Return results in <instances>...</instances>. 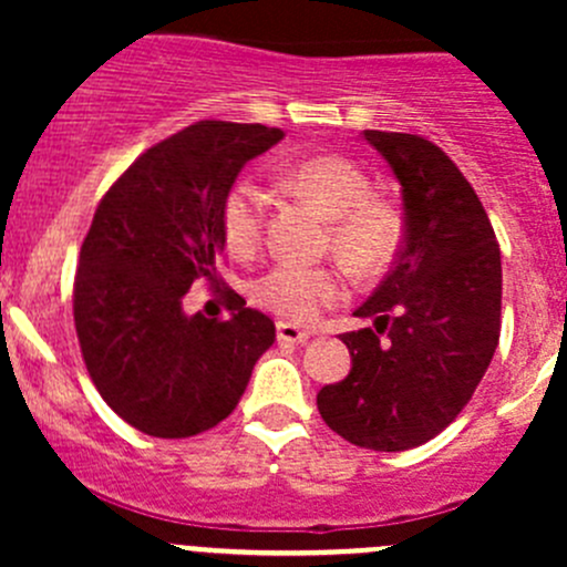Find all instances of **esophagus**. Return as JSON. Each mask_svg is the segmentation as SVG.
Here are the masks:
<instances>
[{
    "label": "esophagus",
    "mask_w": 567,
    "mask_h": 567,
    "mask_svg": "<svg viewBox=\"0 0 567 567\" xmlns=\"http://www.w3.org/2000/svg\"><path fill=\"white\" fill-rule=\"evenodd\" d=\"M277 340L290 342V346H301V342L310 340V331L299 329L296 323H288V320H279L277 323Z\"/></svg>",
    "instance_id": "1"
}]
</instances>
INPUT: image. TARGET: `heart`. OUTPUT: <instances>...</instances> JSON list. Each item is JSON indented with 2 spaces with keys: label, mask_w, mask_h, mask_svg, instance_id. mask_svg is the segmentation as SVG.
<instances>
[{
  "label": "heart",
  "mask_w": 567,
  "mask_h": 567,
  "mask_svg": "<svg viewBox=\"0 0 567 567\" xmlns=\"http://www.w3.org/2000/svg\"><path fill=\"white\" fill-rule=\"evenodd\" d=\"M288 186L331 221V249L357 271H373L398 247L400 219L386 203L373 199L368 175L340 156H316L293 164ZM221 236L233 255H251L262 236V197L249 181H238L221 199ZM260 307L296 323H312L326 307L346 296L334 268L282 262L251 288Z\"/></svg>",
  "instance_id": "b5f03b06"
}]
</instances>
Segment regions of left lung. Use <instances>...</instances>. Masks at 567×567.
<instances>
[{
    "mask_svg": "<svg viewBox=\"0 0 567 567\" xmlns=\"http://www.w3.org/2000/svg\"><path fill=\"white\" fill-rule=\"evenodd\" d=\"M403 188V247L342 334L351 373L318 392L326 425L379 453L444 431L488 370L499 342L502 257L483 203L447 153L394 131H364Z\"/></svg>",
    "mask_w": 567,
    "mask_h": 567,
    "instance_id": "1",
    "label": "left lung"
}]
</instances>
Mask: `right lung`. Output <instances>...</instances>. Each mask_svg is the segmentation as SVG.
I'll return each instance as SVG.
<instances>
[{
    "label": "right lung",
    "mask_w": 567,
    "mask_h": 567,
    "mask_svg": "<svg viewBox=\"0 0 567 567\" xmlns=\"http://www.w3.org/2000/svg\"><path fill=\"white\" fill-rule=\"evenodd\" d=\"M282 136L199 120L142 153L95 210L73 285L79 346L109 409L147 436L188 439L227 420L277 337L233 290L227 320L186 316L183 296L216 279L221 199Z\"/></svg>",
    "instance_id": "1"
}]
</instances>
